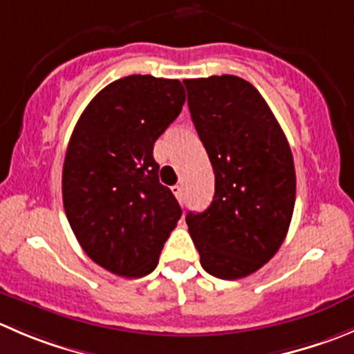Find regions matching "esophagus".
Masks as SVG:
<instances>
[{"mask_svg":"<svg viewBox=\"0 0 354 354\" xmlns=\"http://www.w3.org/2000/svg\"><path fill=\"white\" fill-rule=\"evenodd\" d=\"M171 190H173L174 197H176L178 201L183 202V187H181V185H174V187L171 188Z\"/></svg>","mask_w":354,"mask_h":354,"instance_id":"esophagus-1","label":"esophagus"}]
</instances>
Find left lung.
<instances>
[{
  "label": "left lung",
  "mask_w": 354,
  "mask_h": 354,
  "mask_svg": "<svg viewBox=\"0 0 354 354\" xmlns=\"http://www.w3.org/2000/svg\"><path fill=\"white\" fill-rule=\"evenodd\" d=\"M188 109L214 171V198L187 225L212 277L236 280L268 263L296 202L289 142L259 91L236 75L185 79Z\"/></svg>",
  "instance_id": "8db88e82"
}]
</instances>
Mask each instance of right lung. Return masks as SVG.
Wrapping results in <instances>:
<instances>
[{
	"label": "right lung",
	"instance_id": "add662e5",
	"mask_svg": "<svg viewBox=\"0 0 354 354\" xmlns=\"http://www.w3.org/2000/svg\"><path fill=\"white\" fill-rule=\"evenodd\" d=\"M178 79H118L79 118L62 173L64 209L75 239L102 268L149 275L181 218L173 192L159 183L153 143L180 115Z\"/></svg>",
	"mask_w": 354,
	"mask_h": 354
}]
</instances>
